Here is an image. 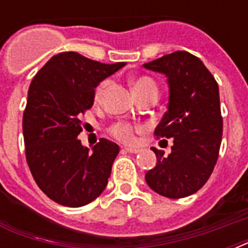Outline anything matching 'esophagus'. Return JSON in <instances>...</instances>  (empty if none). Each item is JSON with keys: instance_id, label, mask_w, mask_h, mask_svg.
Listing matches in <instances>:
<instances>
[{"instance_id": "obj_1", "label": "esophagus", "mask_w": 248, "mask_h": 248, "mask_svg": "<svg viewBox=\"0 0 248 248\" xmlns=\"http://www.w3.org/2000/svg\"><path fill=\"white\" fill-rule=\"evenodd\" d=\"M124 151L128 152V153H139V148H131V147H124Z\"/></svg>"}]
</instances>
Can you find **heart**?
<instances>
[{
	"label": "heart",
	"instance_id": "heart-1",
	"mask_svg": "<svg viewBox=\"0 0 248 248\" xmlns=\"http://www.w3.org/2000/svg\"><path fill=\"white\" fill-rule=\"evenodd\" d=\"M109 81H103L100 85L96 87V91H95V99L96 100H100L103 95H104L105 90L108 87ZM149 87H155V82L152 81L151 78L148 77H139L132 81V90H134V93H138L140 91H143L145 89H149ZM110 134H112L116 139L124 141V143H132L135 140V134L138 131V127H135L134 124H128V122H117L110 127Z\"/></svg>",
	"mask_w": 248,
	"mask_h": 248
}]
</instances>
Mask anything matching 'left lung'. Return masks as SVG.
<instances>
[{"instance_id": "left-lung-1", "label": "left lung", "mask_w": 248, "mask_h": 248, "mask_svg": "<svg viewBox=\"0 0 248 248\" xmlns=\"http://www.w3.org/2000/svg\"><path fill=\"white\" fill-rule=\"evenodd\" d=\"M143 67L167 78V112L155 134L173 140L169 155L151 148L157 163L145 173V181L161 196L184 198L206 184L217 161L223 136L219 86L201 59L186 51L167 54Z\"/></svg>"}]
</instances>
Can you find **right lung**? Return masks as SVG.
Masks as SVG:
<instances>
[{"label":"right lung","instance_id":"right-lung-1","mask_svg":"<svg viewBox=\"0 0 248 248\" xmlns=\"http://www.w3.org/2000/svg\"><path fill=\"white\" fill-rule=\"evenodd\" d=\"M124 65L60 52L31 82L23 116L25 157L37 185L56 203L81 207L96 200L108 184L120 147L100 139L90 151L78 135L96 86Z\"/></svg>","mask_w":248,"mask_h":248}]
</instances>
